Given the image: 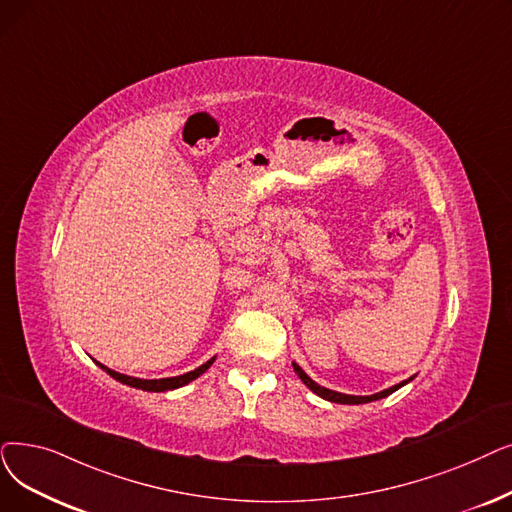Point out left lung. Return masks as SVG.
I'll return each mask as SVG.
<instances>
[{
  "label": "left lung",
  "instance_id": "1",
  "mask_svg": "<svg viewBox=\"0 0 512 512\" xmlns=\"http://www.w3.org/2000/svg\"><path fill=\"white\" fill-rule=\"evenodd\" d=\"M293 368H295V372L299 374V379L314 391V393H318L320 397H324V399H328V402H335V404H368V402H374V399H383V397H387L389 393H393V391H397L399 387L402 385H406L408 381H404V383H399V385H393V387H389V389H385V391H381V393H374V395H345V393H339V391H330V389H326V387H320L318 383H314L309 379V376L297 366V364H293Z\"/></svg>",
  "mask_w": 512,
  "mask_h": 512
}]
</instances>
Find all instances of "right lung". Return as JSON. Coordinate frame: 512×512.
Returning a JSON list of instances; mask_svg holds the SVG:
<instances>
[{"mask_svg": "<svg viewBox=\"0 0 512 512\" xmlns=\"http://www.w3.org/2000/svg\"><path fill=\"white\" fill-rule=\"evenodd\" d=\"M215 362V358H211L209 362H205L203 366H198L196 370H192V372H186V374H182V376H171V379H154V381H144V379H133V376H127V374H119V372H115V370H110V368H106V366H102L100 362H96L102 370H106L110 376H113L115 381H119V383H123V385H129V387H136V389H142V391H169V389H177V387H184V385H188L190 381H194V379H198V376H201L211 364Z\"/></svg>", "mask_w": 512, "mask_h": 512, "instance_id": "obj_1", "label": "right lung"}]
</instances>
